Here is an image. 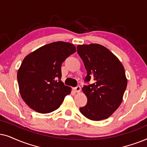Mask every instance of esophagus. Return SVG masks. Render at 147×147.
<instances>
[{
	"instance_id": "esophagus-1",
	"label": "esophagus",
	"mask_w": 147,
	"mask_h": 147,
	"mask_svg": "<svg viewBox=\"0 0 147 147\" xmlns=\"http://www.w3.org/2000/svg\"><path fill=\"white\" fill-rule=\"evenodd\" d=\"M73 90L76 92V93H79V92L81 91V87H80V86H77V87H74Z\"/></svg>"
}]
</instances>
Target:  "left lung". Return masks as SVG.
<instances>
[{"mask_svg":"<svg viewBox=\"0 0 147 147\" xmlns=\"http://www.w3.org/2000/svg\"><path fill=\"white\" fill-rule=\"evenodd\" d=\"M77 53L87 70L85 81H93L82 88L87 103L80 107V111L93 121L107 119L122 101L128 83L124 66L110 50L100 44L78 45Z\"/></svg>","mask_w":147,"mask_h":147,"instance_id":"1","label":"left lung"}]
</instances>
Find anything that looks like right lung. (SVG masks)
<instances>
[{
	"mask_svg": "<svg viewBox=\"0 0 147 147\" xmlns=\"http://www.w3.org/2000/svg\"><path fill=\"white\" fill-rule=\"evenodd\" d=\"M75 52L72 44L56 42L25 56L17 72V81L21 96L31 109L48 113L60 106L71 92V88L60 81L61 65Z\"/></svg>",
	"mask_w": 147,
	"mask_h": 147,
	"instance_id": "obj_1",
	"label": "right lung"
}]
</instances>
